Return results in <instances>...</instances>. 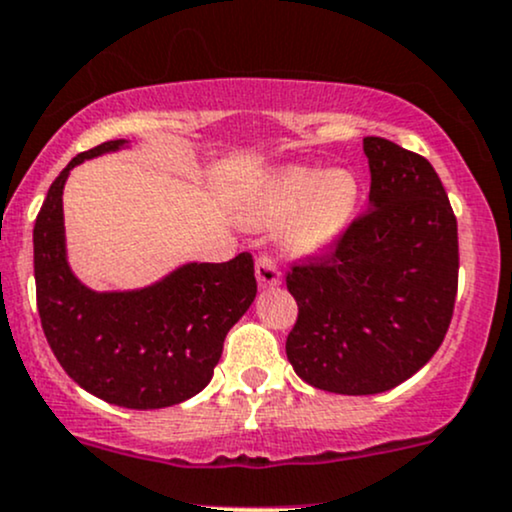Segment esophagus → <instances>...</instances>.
Instances as JSON below:
<instances>
[{
  "label": "esophagus",
  "instance_id": "34e87169",
  "mask_svg": "<svg viewBox=\"0 0 512 512\" xmlns=\"http://www.w3.org/2000/svg\"><path fill=\"white\" fill-rule=\"evenodd\" d=\"M256 280L261 287H275L283 280V273L275 266L271 256H258L256 258Z\"/></svg>",
  "mask_w": 512,
  "mask_h": 512
}]
</instances>
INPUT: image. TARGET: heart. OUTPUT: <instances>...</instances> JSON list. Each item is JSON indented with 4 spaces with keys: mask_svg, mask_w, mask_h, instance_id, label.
Here are the masks:
<instances>
[{
    "mask_svg": "<svg viewBox=\"0 0 512 512\" xmlns=\"http://www.w3.org/2000/svg\"><path fill=\"white\" fill-rule=\"evenodd\" d=\"M360 208V183L346 169L285 166L256 181L241 198L246 220L283 222L280 244L295 256L331 246Z\"/></svg>",
    "mask_w": 512,
    "mask_h": 512,
    "instance_id": "heart-1",
    "label": "heart"
}]
</instances>
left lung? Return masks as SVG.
<instances>
[{
    "mask_svg": "<svg viewBox=\"0 0 512 512\" xmlns=\"http://www.w3.org/2000/svg\"><path fill=\"white\" fill-rule=\"evenodd\" d=\"M370 205L321 258L285 283L297 321L285 353L297 375L333 394H380L440 348L457 297V217L421 154L365 137Z\"/></svg>",
    "mask_w": 512,
    "mask_h": 512,
    "instance_id": "1",
    "label": "left lung"
}]
</instances>
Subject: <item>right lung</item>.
<instances>
[{"mask_svg":"<svg viewBox=\"0 0 512 512\" xmlns=\"http://www.w3.org/2000/svg\"><path fill=\"white\" fill-rule=\"evenodd\" d=\"M120 147L125 140L77 154L45 195L33 227L38 314L57 363L79 387L123 409H164L208 387L227 331L256 297L254 258L244 251L227 263H186L142 290L79 283L65 251V181L84 159Z\"/></svg>","mask_w":512,"mask_h":512,"instance_id":"right-lung-1","label":"right lung"}]
</instances>
